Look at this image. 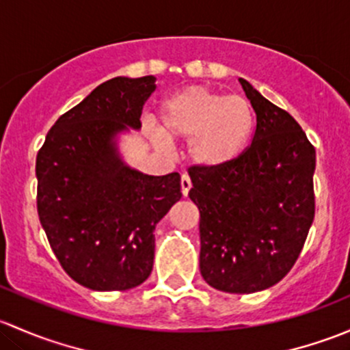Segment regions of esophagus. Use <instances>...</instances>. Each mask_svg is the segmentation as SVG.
Masks as SVG:
<instances>
[{"label": "esophagus", "instance_id": "esophagus-1", "mask_svg": "<svg viewBox=\"0 0 350 350\" xmlns=\"http://www.w3.org/2000/svg\"><path fill=\"white\" fill-rule=\"evenodd\" d=\"M189 189H191V181H189L188 176L185 174L181 178V193H183V196H188Z\"/></svg>", "mask_w": 350, "mask_h": 350}]
</instances>
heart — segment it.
Instances as JSON below:
<instances>
[{
  "instance_id": "heart-1",
  "label": "heart",
  "mask_w": 350,
  "mask_h": 350,
  "mask_svg": "<svg viewBox=\"0 0 350 350\" xmlns=\"http://www.w3.org/2000/svg\"><path fill=\"white\" fill-rule=\"evenodd\" d=\"M161 123L162 129L154 132L159 144L185 140L196 165L218 169L245 152L256 126V111L243 96L189 86L162 103Z\"/></svg>"
}]
</instances>
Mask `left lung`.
<instances>
[{
  "label": "left lung",
  "mask_w": 350,
  "mask_h": 350,
  "mask_svg": "<svg viewBox=\"0 0 350 350\" xmlns=\"http://www.w3.org/2000/svg\"><path fill=\"white\" fill-rule=\"evenodd\" d=\"M241 81L256 111L252 144L232 164L189 169L200 210V271L211 288H271L298 259L315 217V149L295 118Z\"/></svg>",
  "instance_id": "left-lung-1"
}]
</instances>
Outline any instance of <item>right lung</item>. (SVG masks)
Here are the masks:
<instances>
[{
  "label": "right lung",
  "mask_w": 350,
  "mask_h": 350,
  "mask_svg": "<svg viewBox=\"0 0 350 350\" xmlns=\"http://www.w3.org/2000/svg\"><path fill=\"white\" fill-rule=\"evenodd\" d=\"M155 77H113L49 130L37 154V210L64 271L94 291H123L152 273L155 225L181 200L178 172L149 176L118 152L142 126Z\"/></svg>",
  "instance_id": "right-lung-1"
}]
</instances>
